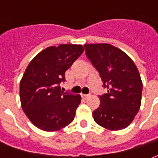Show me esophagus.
<instances>
[{"instance_id":"34e87169","label":"esophagus","mask_w":158,"mask_h":158,"mask_svg":"<svg viewBox=\"0 0 158 158\" xmlns=\"http://www.w3.org/2000/svg\"><path fill=\"white\" fill-rule=\"evenodd\" d=\"M81 96H82L84 99H86V98H88V97H89V95H85V94H82V95H81Z\"/></svg>"}]
</instances>
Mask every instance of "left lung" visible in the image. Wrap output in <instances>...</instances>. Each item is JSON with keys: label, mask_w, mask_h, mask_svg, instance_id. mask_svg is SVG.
<instances>
[{"label": "left lung", "mask_w": 158, "mask_h": 158, "mask_svg": "<svg viewBox=\"0 0 158 158\" xmlns=\"http://www.w3.org/2000/svg\"><path fill=\"white\" fill-rule=\"evenodd\" d=\"M85 53L99 72L107 93L100 96V106L93 112L95 122L109 130L128 127L141 103L142 81L133 60L109 44L85 45Z\"/></svg>", "instance_id": "8db88e82"}]
</instances>
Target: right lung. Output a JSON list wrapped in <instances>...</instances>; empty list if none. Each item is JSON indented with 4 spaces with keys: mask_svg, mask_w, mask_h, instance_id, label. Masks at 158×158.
I'll list each match as a JSON object with an SVG mask.
<instances>
[{
    "mask_svg": "<svg viewBox=\"0 0 158 158\" xmlns=\"http://www.w3.org/2000/svg\"><path fill=\"white\" fill-rule=\"evenodd\" d=\"M81 45L62 44L38 53L20 81V101L33 124L44 131H56L73 122L80 95L63 92L65 72L84 52Z\"/></svg>",
    "mask_w": 158,
    "mask_h": 158,
    "instance_id": "right-lung-1",
    "label": "right lung"
}]
</instances>
